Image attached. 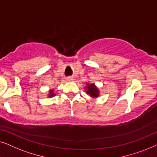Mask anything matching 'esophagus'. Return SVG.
<instances>
[{"instance_id": "esophagus-1", "label": "esophagus", "mask_w": 157, "mask_h": 157, "mask_svg": "<svg viewBox=\"0 0 157 157\" xmlns=\"http://www.w3.org/2000/svg\"><path fill=\"white\" fill-rule=\"evenodd\" d=\"M73 80H74V79H73L72 77H68L67 78V81H71Z\"/></svg>"}]
</instances>
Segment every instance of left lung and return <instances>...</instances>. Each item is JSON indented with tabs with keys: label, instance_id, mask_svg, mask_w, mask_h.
Masks as SVG:
<instances>
[{
	"label": "left lung",
	"instance_id": "8db88e82",
	"mask_svg": "<svg viewBox=\"0 0 157 157\" xmlns=\"http://www.w3.org/2000/svg\"><path fill=\"white\" fill-rule=\"evenodd\" d=\"M86 92L91 98H97L99 96V91L94 83H87L85 87Z\"/></svg>",
	"mask_w": 157,
	"mask_h": 157
}]
</instances>
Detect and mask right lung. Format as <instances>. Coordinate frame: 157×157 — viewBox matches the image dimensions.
Returning <instances> with one entry per match:
<instances>
[{
	"label": "right lung",
	"mask_w": 157,
	"mask_h": 157,
	"mask_svg": "<svg viewBox=\"0 0 157 157\" xmlns=\"http://www.w3.org/2000/svg\"><path fill=\"white\" fill-rule=\"evenodd\" d=\"M55 96V94H54V91L53 90H50L49 91V94H48V97H53V96Z\"/></svg>",
	"instance_id": "1"
}]
</instances>
